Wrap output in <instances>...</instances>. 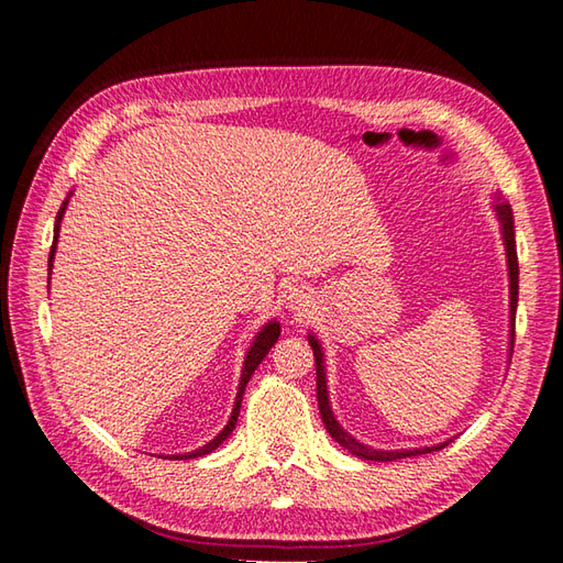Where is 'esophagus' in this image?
Returning a JSON list of instances; mask_svg holds the SVG:
<instances>
[{"label":"esophagus","mask_w":563,"mask_h":563,"mask_svg":"<svg viewBox=\"0 0 563 563\" xmlns=\"http://www.w3.org/2000/svg\"><path fill=\"white\" fill-rule=\"evenodd\" d=\"M309 302H312V295H309L305 288H292L288 292V307L295 309V312H307Z\"/></svg>","instance_id":"obj_1"}]
</instances>
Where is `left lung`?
<instances>
[{"instance_id": "1", "label": "left lung", "mask_w": 563, "mask_h": 563, "mask_svg": "<svg viewBox=\"0 0 563 563\" xmlns=\"http://www.w3.org/2000/svg\"><path fill=\"white\" fill-rule=\"evenodd\" d=\"M498 220L504 224V239H506V251H508V275H510V351H512V339H516V309H518V254H516V230H512V212L508 202H498ZM309 345L314 351V363H317V401H319V411H321V421H324L329 435L339 442L343 450H349L355 457H363L369 462H394V460H404V457H416V454H428L435 452L440 448L450 445L448 442H440V445L433 448H418V450H373L357 442L353 435L345 433V430L336 423V418L331 413L329 406V394H327V373H324V353H321L319 343L314 336H309Z\"/></svg>"}]
</instances>
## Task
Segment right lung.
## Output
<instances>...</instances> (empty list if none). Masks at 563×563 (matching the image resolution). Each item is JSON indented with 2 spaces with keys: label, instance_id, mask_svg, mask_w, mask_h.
Returning <instances> with one entry per match:
<instances>
[{
  "label": "right lung",
  "instance_id": "obj_1",
  "mask_svg": "<svg viewBox=\"0 0 563 563\" xmlns=\"http://www.w3.org/2000/svg\"><path fill=\"white\" fill-rule=\"evenodd\" d=\"M65 206L67 202H63V208H59L57 212V222H55V236H53V246H51V256H47V271L53 268V256H55V242H57V232H59V220H63V212H65ZM280 336V324H275V321H268L266 327L261 329L258 336L254 339V345H251L249 353H246V361H244V369H242V382H239V391H236V401H234V411L230 416V423H227L222 428V433L214 438L212 442H208V445H202L200 450H194L188 454H174L172 460H194V457H202V454H210L214 448L222 445V440L230 438V433L236 426V416H239V406H242V397H244V389H246V382L251 379V375H254V369L261 365L263 357L268 355L271 345L278 341Z\"/></svg>",
  "mask_w": 563,
  "mask_h": 563
}]
</instances>
